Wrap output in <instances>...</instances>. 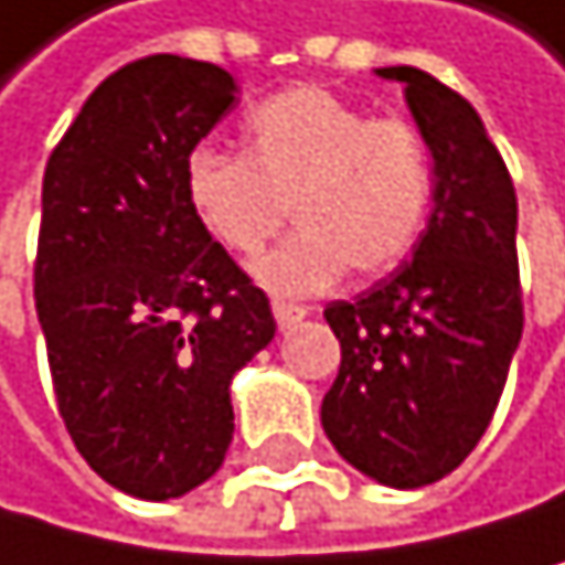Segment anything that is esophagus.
Returning a JSON list of instances; mask_svg holds the SVG:
<instances>
[{
	"label": "esophagus",
	"instance_id": "1",
	"mask_svg": "<svg viewBox=\"0 0 565 565\" xmlns=\"http://www.w3.org/2000/svg\"><path fill=\"white\" fill-rule=\"evenodd\" d=\"M306 306H295V302H274V320H277V327L280 330H288V327H295L298 320H306Z\"/></svg>",
	"mask_w": 565,
	"mask_h": 565
}]
</instances>
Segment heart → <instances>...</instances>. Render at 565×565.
Returning a JSON list of instances; mask_svg holds the SVG:
<instances>
[{
    "label": "heart",
    "mask_w": 565,
    "mask_h": 565,
    "mask_svg": "<svg viewBox=\"0 0 565 565\" xmlns=\"http://www.w3.org/2000/svg\"><path fill=\"white\" fill-rule=\"evenodd\" d=\"M245 150L203 143L185 158L189 211L227 253L249 256L288 217L298 232L253 263L263 288L312 295L348 267L394 270L433 203V153L404 118H369L327 87L270 94L242 118Z\"/></svg>",
    "instance_id": "obj_1"
}]
</instances>
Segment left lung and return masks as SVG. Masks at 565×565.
<instances>
[{"instance_id":"left-lung-1","label":"left lung","mask_w":565,"mask_h":565,"mask_svg":"<svg viewBox=\"0 0 565 565\" xmlns=\"http://www.w3.org/2000/svg\"><path fill=\"white\" fill-rule=\"evenodd\" d=\"M404 84L433 153V214L407 263L323 309L341 341L323 433L351 468L422 489L460 468L489 429L524 330L516 193L478 111L415 66Z\"/></svg>"}]
</instances>
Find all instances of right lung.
Here are the masks:
<instances>
[{"mask_svg": "<svg viewBox=\"0 0 565 565\" xmlns=\"http://www.w3.org/2000/svg\"><path fill=\"white\" fill-rule=\"evenodd\" d=\"M235 90L214 62L136 58L87 97L44 168L34 302L58 415L90 468L136 499L185 495L221 468L232 376L277 330L182 185Z\"/></svg>", "mask_w": 565, "mask_h": 565, "instance_id": "1", "label": "right lung"}]
</instances>
